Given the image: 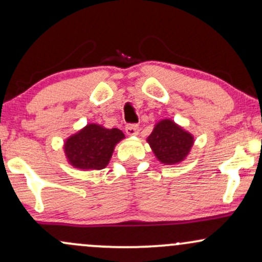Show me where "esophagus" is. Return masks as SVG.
Listing matches in <instances>:
<instances>
[{"instance_id":"esophagus-1","label":"esophagus","mask_w":262,"mask_h":262,"mask_svg":"<svg viewBox=\"0 0 262 262\" xmlns=\"http://www.w3.org/2000/svg\"><path fill=\"white\" fill-rule=\"evenodd\" d=\"M138 130H139V125L134 124V123H130L125 127V132H127L128 135H137Z\"/></svg>"}]
</instances>
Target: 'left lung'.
Returning a JSON list of instances; mask_svg holds the SVG:
<instances>
[{
    "label": "left lung",
    "mask_w": 262,
    "mask_h": 262,
    "mask_svg": "<svg viewBox=\"0 0 262 262\" xmlns=\"http://www.w3.org/2000/svg\"><path fill=\"white\" fill-rule=\"evenodd\" d=\"M148 143L159 160L171 165L186 158L193 144V137L171 119H164L155 125Z\"/></svg>",
    "instance_id": "8db88e82"
}]
</instances>
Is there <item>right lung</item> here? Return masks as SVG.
I'll use <instances>...</instances> for the list:
<instances>
[{
    "instance_id": "1",
    "label": "right lung",
    "mask_w": 262,
    "mask_h": 262,
    "mask_svg": "<svg viewBox=\"0 0 262 262\" xmlns=\"http://www.w3.org/2000/svg\"><path fill=\"white\" fill-rule=\"evenodd\" d=\"M124 138L119 129H106L89 124L65 143V154L73 166L83 170L104 169L112 156L114 145Z\"/></svg>"
}]
</instances>
